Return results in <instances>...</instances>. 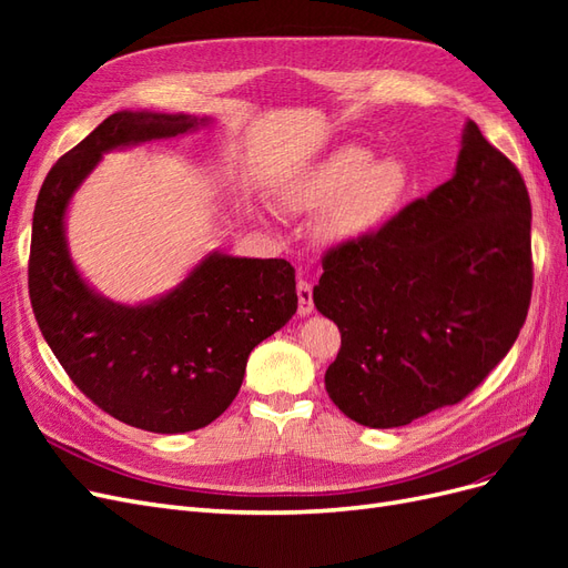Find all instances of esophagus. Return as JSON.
Listing matches in <instances>:
<instances>
[{
	"instance_id": "esophagus-1",
	"label": "esophagus",
	"mask_w": 568,
	"mask_h": 568,
	"mask_svg": "<svg viewBox=\"0 0 568 568\" xmlns=\"http://www.w3.org/2000/svg\"><path fill=\"white\" fill-rule=\"evenodd\" d=\"M296 291H298V315H301V317L313 315V311H315V303H313V286L301 280V282H298V286H296Z\"/></svg>"
}]
</instances>
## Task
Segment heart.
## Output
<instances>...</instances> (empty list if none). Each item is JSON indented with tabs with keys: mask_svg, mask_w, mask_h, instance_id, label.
<instances>
[{
	"mask_svg": "<svg viewBox=\"0 0 568 568\" xmlns=\"http://www.w3.org/2000/svg\"><path fill=\"white\" fill-rule=\"evenodd\" d=\"M409 186L405 161H374L372 151L346 144L291 178L280 199L294 213H322L317 230L326 244H357L403 209Z\"/></svg>",
	"mask_w": 568,
	"mask_h": 568,
	"instance_id": "obj_1",
	"label": "heart"
}]
</instances>
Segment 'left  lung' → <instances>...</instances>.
Returning a JSON list of instances; mask_svg holds the SVG:
<instances>
[{
	"mask_svg": "<svg viewBox=\"0 0 568 568\" xmlns=\"http://www.w3.org/2000/svg\"><path fill=\"white\" fill-rule=\"evenodd\" d=\"M322 267L313 301L341 332L326 393L357 424L405 426L467 398L517 341L532 288L526 184L467 120L453 178Z\"/></svg>",
	"mask_w": 568,
	"mask_h": 568,
	"instance_id": "8db88e82",
	"label": "left lung"
}]
</instances>
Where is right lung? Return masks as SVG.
<instances>
[{
  "label": "right lung",
  "instance_id": "add662e5",
  "mask_svg": "<svg viewBox=\"0 0 568 568\" xmlns=\"http://www.w3.org/2000/svg\"><path fill=\"white\" fill-rule=\"evenodd\" d=\"M211 123L189 113L109 115L49 170L32 215L30 303L51 353L94 405L153 434L196 432L232 405L251 351L296 315V272L282 257L213 251L168 294L118 303L80 274L68 205L104 153Z\"/></svg>",
  "mask_w": 568,
  "mask_h": 568
}]
</instances>
